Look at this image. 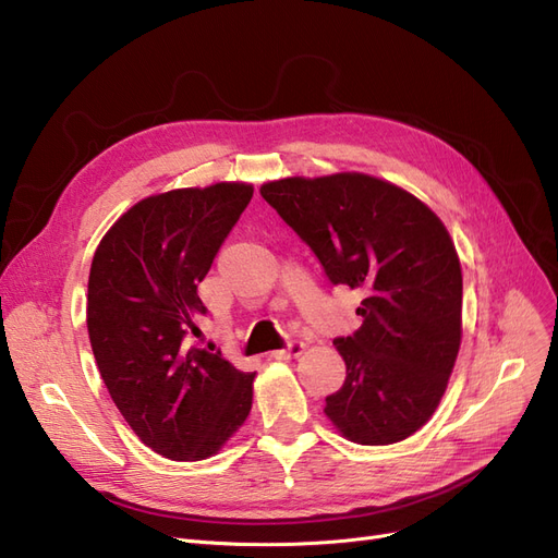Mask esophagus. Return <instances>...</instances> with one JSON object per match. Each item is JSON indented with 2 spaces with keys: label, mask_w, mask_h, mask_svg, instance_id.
Instances as JSON below:
<instances>
[{
  "label": "esophagus",
  "mask_w": 558,
  "mask_h": 558,
  "mask_svg": "<svg viewBox=\"0 0 558 558\" xmlns=\"http://www.w3.org/2000/svg\"><path fill=\"white\" fill-rule=\"evenodd\" d=\"M302 351H304V343L302 341H291V343L286 345V349L270 353V357L272 360H291V357H298Z\"/></svg>",
  "instance_id": "esophagus-1"
}]
</instances>
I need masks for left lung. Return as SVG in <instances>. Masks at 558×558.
I'll list each match as a JSON object with an SVG mask.
<instances>
[{"instance_id": "left-lung-1", "label": "left lung", "mask_w": 558, "mask_h": 558, "mask_svg": "<svg viewBox=\"0 0 558 558\" xmlns=\"http://www.w3.org/2000/svg\"><path fill=\"white\" fill-rule=\"evenodd\" d=\"M260 196L335 286L364 293L362 325L335 339L345 380L325 397V415L360 446L409 438L434 415L462 343V265L444 221L364 172L286 178Z\"/></svg>"}]
</instances>
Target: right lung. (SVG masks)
<instances>
[{"instance_id":"obj_1","label":"right lung","mask_w":558,"mask_h":558,"mask_svg":"<svg viewBox=\"0 0 558 558\" xmlns=\"http://www.w3.org/2000/svg\"><path fill=\"white\" fill-rule=\"evenodd\" d=\"M252 196V184L219 182L143 198L92 258L96 367L129 427L172 462L217 454L252 411L256 374L186 343L207 312L198 283Z\"/></svg>"}]
</instances>
